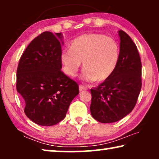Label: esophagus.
<instances>
[{"instance_id":"esophagus-1","label":"esophagus","mask_w":159,"mask_h":159,"mask_svg":"<svg viewBox=\"0 0 159 159\" xmlns=\"http://www.w3.org/2000/svg\"><path fill=\"white\" fill-rule=\"evenodd\" d=\"M87 90V88L85 87L82 85V84H80L79 85V90L81 92V91H83V90Z\"/></svg>"}]
</instances>
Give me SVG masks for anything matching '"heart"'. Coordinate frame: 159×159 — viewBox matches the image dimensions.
<instances>
[{
  "mask_svg": "<svg viewBox=\"0 0 159 159\" xmlns=\"http://www.w3.org/2000/svg\"><path fill=\"white\" fill-rule=\"evenodd\" d=\"M70 50L60 53L62 70L69 77H75L83 63L82 77L87 82L107 80L118 65L120 48L111 37L100 33L84 34L74 39Z\"/></svg>",
  "mask_w": 159,
  "mask_h": 159,
  "instance_id": "1",
  "label": "heart"
}]
</instances>
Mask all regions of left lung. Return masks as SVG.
Instances as JSON below:
<instances>
[{
    "mask_svg": "<svg viewBox=\"0 0 159 159\" xmlns=\"http://www.w3.org/2000/svg\"><path fill=\"white\" fill-rule=\"evenodd\" d=\"M120 56L113 75L97 88L91 89L90 112L101 123L119 121L133 110L140 94L142 64L131 38L119 30Z\"/></svg>",
    "mask_w": 159,
    "mask_h": 159,
    "instance_id": "obj_1",
    "label": "left lung"
}]
</instances>
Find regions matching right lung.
Wrapping results in <instances>:
<instances>
[{"label":"right lung","instance_id":"right-lung-1","mask_svg":"<svg viewBox=\"0 0 159 159\" xmlns=\"http://www.w3.org/2000/svg\"><path fill=\"white\" fill-rule=\"evenodd\" d=\"M62 34L44 32L32 40L19 60L16 90L25 102V113L41 126H53L66 116L79 94L77 82L61 71Z\"/></svg>","mask_w":159,"mask_h":159}]
</instances>
